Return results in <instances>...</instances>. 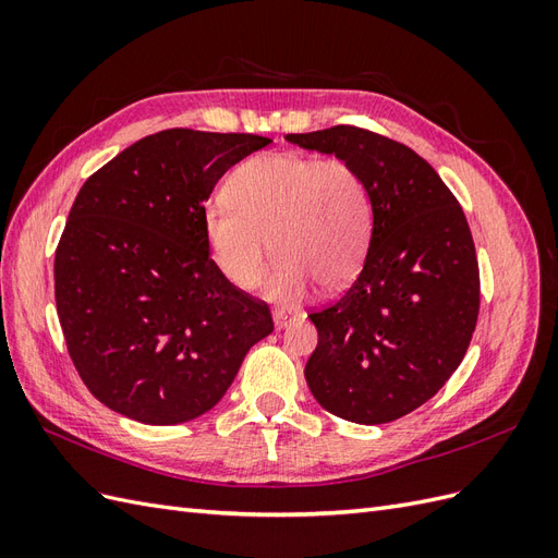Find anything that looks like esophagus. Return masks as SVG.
I'll list each match as a JSON object with an SVG mask.
<instances>
[{
	"instance_id": "esophagus-1",
	"label": "esophagus",
	"mask_w": 558,
	"mask_h": 558,
	"mask_svg": "<svg viewBox=\"0 0 558 558\" xmlns=\"http://www.w3.org/2000/svg\"><path fill=\"white\" fill-rule=\"evenodd\" d=\"M295 318H298L295 314H289V312H283V310H277V312H275V326L281 330V328H286V326H291Z\"/></svg>"
}]
</instances>
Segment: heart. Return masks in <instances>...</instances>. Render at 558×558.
I'll return each mask as SVG.
<instances>
[{"label": "heart", "instance_id": "b5f03b06", "mask_svg": "<svg viewBox=\"0 0 558 558\" xmlns=\"http://www.w3.org/2000/svg\"><path fill=\"white\" fill-rule=\"evenodd\" d=\"M202 228L216 267L242 291L265 279L272 244L279 258L267 293L295 302L314 281L340 289L356 277L373 238V199L342 158L267 154L228 177L226 199L205 209Z\"/></svg>", "mask_w": 558, "mask_h": 558}]
</instances>
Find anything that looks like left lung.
<instances>
[{"label": "left lung", "mask_w": 558, "mask_h": 558, "mask_svg": "<svg viewBox=\"0 0 558 558\" xmlns=\"http://www.w3.org/2000/svg\"><path fill=\"white\" fill-rule=\"evenodd\" d=\"M286 140L351 162L373 199L361 275L310 314L307 386L335 416L388 424L440 391L475 332L480 265L465 214L424 158L377 132L335 125Z\"/></svg>", "instance_id": "1"}]
</instances>
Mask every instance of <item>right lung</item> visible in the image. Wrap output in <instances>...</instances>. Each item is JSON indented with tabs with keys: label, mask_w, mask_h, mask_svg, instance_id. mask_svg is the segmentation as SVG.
Returning a JSON list of instances; mask_svg holds the SVG:
<instances>
[{
	"label": "right lung",
	"mask_w": 558,
	"mask_h": 558,
	"mask_svg": "<svg viewBox=\"0 0 558 558\" xmlns=\"http://www.w3.org/2000/svg\"><path fill=\"white\" fill-rule=\"evenodd\" d=\"M272 140L162 130L88 177L56 248V305L78 377L109 410L174 426L226 396L275 330L267 302L209 256L205 199Z\"/></svg>",
	"instance_id": "1"
}]
</instances>
